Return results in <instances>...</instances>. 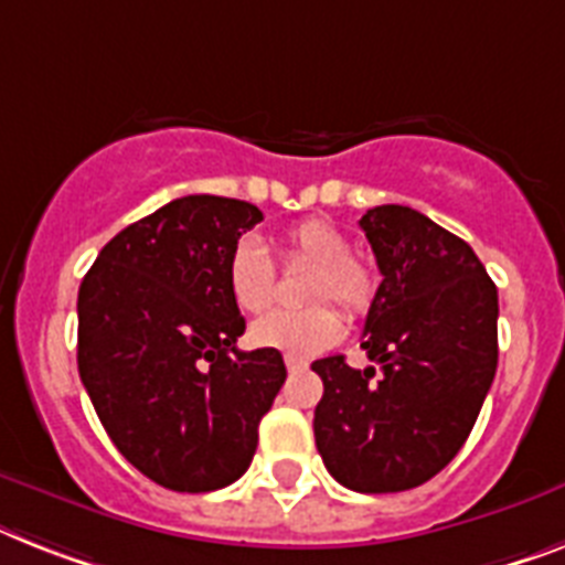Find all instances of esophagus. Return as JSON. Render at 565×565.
Instances as JSON below:
<instances>
[{
    "mask_svg": "<svg viewBox=\"0 0 565 565\" xmlns=\"http://www.w3.org/2000/svg\"><path fill=\"white\" fill-rule=\"evenodd\" d=\"M286 366H288V372H302V370H306V366H309V363L302 361V358L286 355Z\"/></svg>",
    "mask_w": 565,
    "mask_h": 565,
    "instance_id": "esophagus-1",
    "label": "esophagus"
}]
</instances>
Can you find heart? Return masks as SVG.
Returning <instances> with one entry per match:
<instances>
[{
    "mask_svg": "<svg viewBox=\"0 0 565 565\" xmlns=\"http://www.w3.org/2000/svg\"><path fill=\"white\" fill-rule=\"evenodd\" d=\"M279 248L288 263L311 265L306 300L320 302L302 311H274L250 326V343L277 349L294 358H315L334 347L343 334L338 302L349 317L370 311L377 294V277L361 256L352 254V242L340 227L326 218H306L279 236ZM225 282L231 300L245 315H259L277 297V268L265 245L245 236L231 248L225 265Z\"/></svg>",
    "mask_w": 565,
    "mask_h": 565,
    "instance_id": "obj_1",
    "label": "heart"
}]
</instances>
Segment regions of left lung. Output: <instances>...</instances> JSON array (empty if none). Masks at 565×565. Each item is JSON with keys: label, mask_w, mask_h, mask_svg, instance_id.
<instances>
[{"label": "left lung", "mask_w": 565, "mask_h": 565, "mask_svg": "<svg viewBox=\"0 0 565 565\" xmlns=\"http://www.w3.org/2000/svg\"><path fill=\"white\" fill-rule=\"evenodd\" d=\"M361 227L381 286L366 315V370L343 355L323 377L315 441L326 470L358 493L433 479L461 450L497 375V286L468 242L413 207L381 204Z\"/></svg>", "instance_id": "left-lung-1"}]
</instances>
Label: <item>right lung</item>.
I'll list each match as a JSON object with an SVG mask.
<instances>
[{
	"label": "right lung",
	"mask_w": 565,
	"mask_h": 565,
	"mask_svg": "<svg viewBox=\"0 0 565 565\" xmlns=\"http://www.w3.org/2000/svg\"><path fill=\"white\" fill-rule=\"evenodd\" d=\"M256 222V204L184 195L106 242L81 282L83 386L124 459L170 491L236 482L286 384L277 349H236L225 265Z\"/></svg>",
	"instance_id": "obj_1"
}]
</instances>
